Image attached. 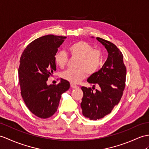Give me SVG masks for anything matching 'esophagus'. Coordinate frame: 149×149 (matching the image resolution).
I'll use <instances>...</instances> for the list:
<instances>
[{
    "label": "esophagus",
    "instance_id": "34e87169",
    "mask_svg": "<svg viewBox=\"0 0 149 149\" xmlns=\"http://www.w3.org/2000/svg\"><path fill=\"white\" fill-rule=\"evenodd\" d=\"M71 88H78V86L77 85H76L74 84H72V83H71Z\"/></svg>",
    "mask_w": 149,
    "mask_h": 149
}]
</instances>
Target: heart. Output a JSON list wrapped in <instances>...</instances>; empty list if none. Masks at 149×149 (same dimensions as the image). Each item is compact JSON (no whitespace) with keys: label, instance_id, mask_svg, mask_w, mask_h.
<instances>
[{"label":"heart","instance_id":"1","mask_svg":"<svg viewBox=\"0 0 149 149\" xmlns=\"http://www.w3.org/2000/svg\"><path fill=\"white\" fill-rule=\"evenodd\" d=\"M68 52L72 57H78L77 70H68L62 74L65 80L72 84H77L85 78L87 74H92L97 71L102 63V52L100 49H93L89 43L78 41L68 47ZM66 52L58 51L54 56V61L58 66L64 68L68 63Z\"/></svg>","mask_w":149,"mask_h":149}]
</instances>
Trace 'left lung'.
Instances as JSON below:
<instances>
[{"instance_id":"obj_1","label":"left lung","mask_w":149,"mask_h":149,"mask_svg":"<svg viewBox=\"0 0 149 149\" xmlns=\"http://www.w3.org/2000/svg\"><path fill=\"white\" fill-rule=\"evenodd\" d=\"M96 39L106 49L108 57L102 68L87 79L89 83L99 85L100 90L96 89L93 92L91 88L81 87L82 114L90 120L104 118L118 104L125 86L126 75L123 56L118 47L104 39L99 37Z\"/></svg>"}]
</instances>
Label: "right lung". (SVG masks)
Returning a JSON list of instances; mask_svg holds the SVG:
<instances>
[{
    "label": "right lung",
    "instance_id": "1",
    "mask_svg": "<svg viewBox=\"0 0 149 149\" xmlns=\"http://www.w3.org/2000/svg\"><path fill=\"white\" fill-rule=\"evenodd\" d=\"M66 38L53 35L40 37L31 42L21 56L18 77L21 96L29 110L38 118L52 116L61 95L70 87L63 79L57 85L47 83L56 71L54 56Z\"/></svg>",
    "mask_w": 149,
    "mask_h": 149
}]
</instances>
